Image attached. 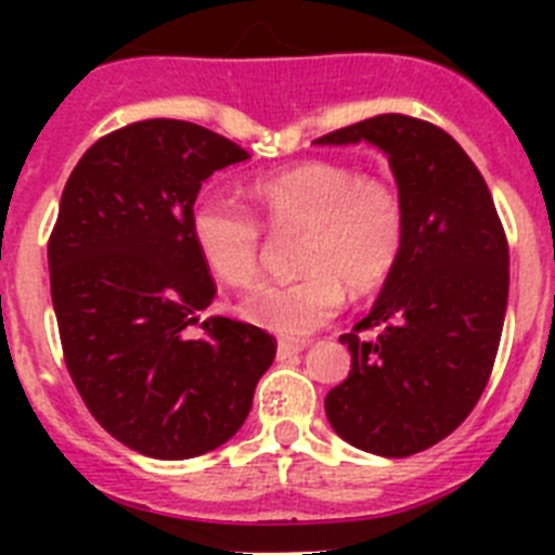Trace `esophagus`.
I'll use <instances>...</instances> for the list:
<instances>
[{
	"instance_id": "34e87169",
	"label": "esophagus",
	"mask_w": 555,
	"mask_h": 555,
	"mask_svg": "<svg viewBox=\"0 0 555 555\" xmlns=\"http://www.w3.org/2000/svg\"><path fill=\"white\" fill-rule=\"evenodd\" d=\"M302 350H306V345H294V341H281V345H278V358H281V361H286V358L300 356Z\"/></svg>"
}]
</instances>
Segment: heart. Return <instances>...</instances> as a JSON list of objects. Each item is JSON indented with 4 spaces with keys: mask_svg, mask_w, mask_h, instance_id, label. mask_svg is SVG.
<instances>
[{
    "mask_svg": "<svg viewBox=\"0 0 555 555\" xmlns=\"http://www.w3.org/2000/svg\"><path fill=\"white\" fill-rule=\"evenodd\" d=\"M258 220L233 199L205 194L191 205L189 230L205 267L230 286H247L267 233H300L297 269L288 283L263 281L238 302L255 327L281 338H306L345 306V286L377 292L395 274L409 238L403 194L384 178H366L350 164L306 160L249 183Z\"/></svg>",
    "mask_w": 555,
    "mask_h": 555,
    "instance_id": "b5f03b06",
    "label": "heart"
}]
</instances>
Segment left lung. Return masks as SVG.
Segmentation results:
<instances>
[{"mask_svg":"<svg viewBox=\"0 0 555 555\" xmlns=\"http://www.w3.org/2000/svg\"><path fill=\"white\" fill-rule=\"evenodd\" d=\"M370 141L389 155L409 210V238L375 308L338 338L345 384L325 414L345 442L405 459L453 434L492 375L508 300V242L478 166L442 127L403 113L320 135ZM376 331L375 337L361 332Z\"/></svg>","mask_w":555,"mask_h":555,"instance_id":"8db88e82","label":"left lung"}]
</instances>
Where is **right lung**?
<instances>
[{
    "label": "right lung",
    "mask_w": 555,
    "mask_h": 555,
    "mask_svg": "<svg viewBox=\"0 0 555 555\" xmlns=\"http://www.w3.org/2000/svg\"><path fill=\"white\" fill-rule=\"evenodd\" d=\"M249 152L180 119L102 135L68 175L49 235L66 370L96 423L150 459H194L242 428L278 341L210 317L217 283L191 242L199 185Z\"/></svg>",
    "instance_id": "right-lung-1"
}]
</instances>
